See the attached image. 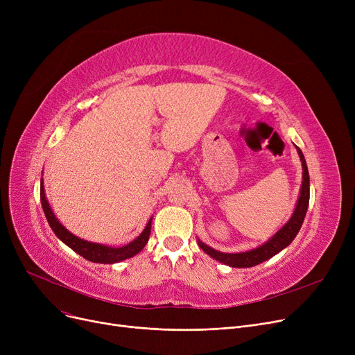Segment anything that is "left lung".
I'll list each match as a JSON object with an SVG mask.
<instances>
[{
  "label": "left lung",
  "instance_id": "obj_1",
  "mask_svg": "<svg viewBox=\"0 0 355 355\" xmlns=\"http://www.w3.org/2000/svg\"><path fill=\"white\" fill-rule=\"evenodd\" d=\"M296 151L300 154L301 162H302V185H301V196L297 198L295 211L292 214V217L289 218V221L286 225L279 230L272 239H269L266 243H263L262 246H259L253 250L249 252H241V253H223L218 250H214L213 248L204 245L201 240H198V246L201 250L206 252L209 256H211L213 259L218 260V262L225 263L227 266L232 268H252L256 266L259 263L265 262V260L273 257L275 254H277L281 250H284L285 248H288L292 240L296 237L297 232H300L306 210H308V204H309V173H308V166H306V161L305 157L302 154V151L300 148L296 146Z\"/></svg>",
  "mask_w": 355,
  "mask_h": 355
}]
</instances>
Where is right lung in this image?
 I'll return each instance as SVG.
<instances>
[{
	"label": "right lung",
	"mask_w": 355,
	"mask_h": 355,
	"mask_svg": "<svg viewBox=\"0 0 355 355\" xmlns=\"http://www.w3.org/2000/svg\"><path fill=\"white\" fill-rule=\"evenodd\" d=\"M40 200H42V207L44 210L46 218L49 221V225L54 234L58 236L64 245H67L71 250L76 252L78 254L83 256L85 259L90 260V262L95 263H118L121 260L129 259L135 254H138L146 245V241L149 239V234H151V221L153 217L149 218L146 223V226L144 232L135 239L128 243L126 246L122 248H112V246H105L99 243H92V241H86L78 236L71 234L62 223L55 218L54 213L50 209V204L46 198L44 194V185H43V178L40 181Z\"/></svg>",
	"instance_id": "right-lung-1"
}]
</instances>
